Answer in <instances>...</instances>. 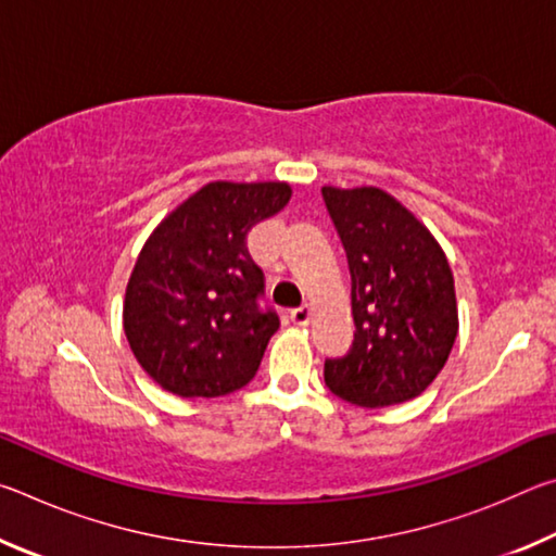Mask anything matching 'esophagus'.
<instances>
[{
    "mask_svg": "<svg viewBox=\"0 0 556 556\" xmlns=\"http://www.w3.org/2000/svg\"><path fill=\"white\" fill-rule=\"evenodd\" d=\"M308 318H312V308H308L306 304H301V306L291 308V312H289V321L294 326H306Z\"/></svg>",
    "mask_w": 556,
    "mask_h": 556,
    "instance_id": "34e87169",
    "label": "esophagus"
}]
</instances>
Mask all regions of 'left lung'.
<instances>
[{
	"label": "left lung",
	"mask_w": 556,
	"mask_h": 556,
	"mask_svg": "<svg viewBox=\"0 0 556 556\" xmlns=\"http://www.w3.org/2000/svg\"><path fill=\"white\" fill-rule=\"evenodd\" d=\"M351 271L355 338L326 357L328 390L357 407H388L425 392L458 333L454 275L444 250L380 188H321Z\"/></svg>",
	"instance_id": "1"
}]
</instances>
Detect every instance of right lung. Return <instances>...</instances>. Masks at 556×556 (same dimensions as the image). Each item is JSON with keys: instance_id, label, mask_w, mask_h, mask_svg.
I'll list each match as a JSON object with an SVG mask.
<instances>
[{"instance_id": "add662e5", "label": "right lung", "mask_w": 556, "mask_h": 556, "mask_svg": "<svg viewBox=\"0 0 556 556\" xmlns=\"http://www.w3.org/2000/svg\"><path fill=\"white\" fill-rule=\"evenodd\" d=\"M287 184L215 181L184 201L139 252L125 333L144 372L181 397H223L248 384L279 316L248 232L289 203Z\"/></svg>"}]
</instances>
